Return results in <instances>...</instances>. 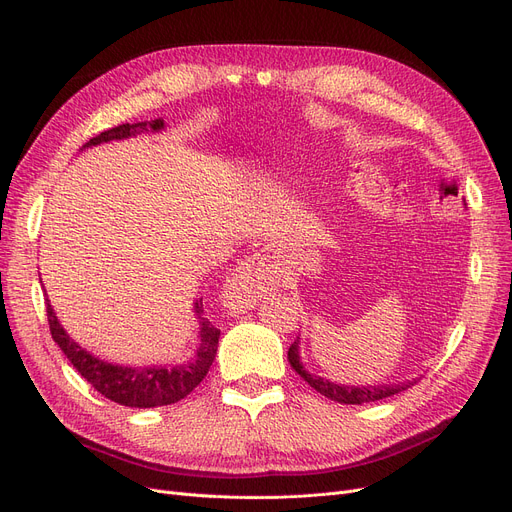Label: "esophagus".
Masks as SVG:
<instances>
[{
    "label": "esophagus",
    "mask_w": 512,
    "mask_h": 512,
    "mask_svg": "<svg viewBox=\"0 0 512 512\" xmlns=\"http://www.w3.org/2000/svg\"><path fill=\"white\" fill-rule=\"evenodd\" d=\"M280 280V267L272 251H257L242 261L222 290L224 307L238 315L257 305Z\"/></svg>",
    "instance_id": "34e87169"
}]
</instances>
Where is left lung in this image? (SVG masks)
<instances>
[{
	"label": "left lung",
	"mask_w": 512,
	"mask_h": 512,
	"mask_svg": "<svg viewBox=\"0 0 512 512\" xmlns=\"http://www.w3.org/2000/svg\"><path fill=\"white\" fill-rule=\"evenodd\" d=\"M301 338H297L292 342V346L288 348V363L290 367L297 371L301 378L315 388L319 394L328 396L330 400L342 402V405H363V402H375L382 400L388 396H394L402 390L411 388L419 378L413 380H405V382H394V384H361V386H351V384H338V382H330L321 375L309 373L301 361Z\"/></svg>",
	"instance_id": "obj_1"
}]
</instances>
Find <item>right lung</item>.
I'll return each mask as SVG.
<instances>
[{"label": "right lung", "instance_id": "add662e5", "mask_svg": "<svg viewBox=\"0 0 512 512\" xmlns=\"http://www.w3.org/2000/svg\"><path fill=\"white\" fill-rule=\"evenodd\" d=\"M164 128H166V122L161 118L151 122L120 124L116 128L97 134V137H93L89 143L83 145V149L95 147L101 143H110V141H124L130 137H139L143 132H161ZM193 313L199 321V344L191 359L178 363L174 367L120 365V363H107L97 355L89 353L87 348H83L78 342H74V338H70V334L60 324L56 311H53L47 299V319H49L51 338L58 342L68 361L97 392H101L105 398L118 402V405L132 407V409H153V407L174 405V402L182 400L186 394H191L207 375L215 359V351H218L220 330L213 328L211 321L203 317V299H197L193 303Z\"/></svg>", "mask_w": 512, "mask_h": 512}]
</instances>
